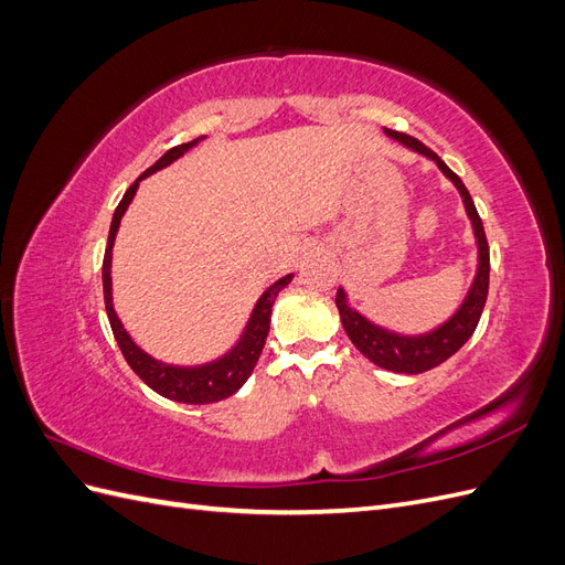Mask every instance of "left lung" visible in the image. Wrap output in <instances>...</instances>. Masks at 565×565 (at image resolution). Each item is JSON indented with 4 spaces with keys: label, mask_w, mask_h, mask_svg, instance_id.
Masks as SVG:
<instances>
[{
    "label": "left lung",
    "mask_w": 565,
    "mask_h": 565,
    "mask_svg": "<svg viewBox=\"0 0 565 565\" xmlns=\"http://www.w3.org/2000/svg\"><path fill=\"white\" fill-rule=\"evenodd\" d=\"M384 134L391 136V139H396L398 143H403L405 148L419 152V156L434 160L440 172L457 185L461 200H465V210L471 218L476 245H478L476 278L469 287L465 301H461V306L455 311L452 318H448L446 322L438 324L436 330L426 332V334H398V332H391L386 328H380V324H374L372 320H367L365 316L351 309L344 289L341 287L337 289V309L341 316V324H344V330H347L349 339L353 341V347L361 351L367 361H372L374 365H380L384 370L403 372V374H419V372L431 370L440 363H446L448 358L465 347L469 337L473 334L478 320H481L486 299H488L490 249H488V241H486L483 221L476 212V204L467 191V185L461 183V179L452 172V169L443 162L431 148H426L422 141L413 139V136L393 131V129H384Z\"/></svg>",
    "instance_id": "obj_1"
}]
</instances>
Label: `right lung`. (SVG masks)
<instances>
[{"label":"right lung","instance_id":"1","mask_svg":"<svg viewBox=\"0 0 565 565\" xmlns=\"http://www.w3.org/2000/svg\"><path fill=\"white\" fill-rule=\"evenodd\" d=\"M204 136L200 139H193L188 143L174 146L172 150H167L164 156L148 167L146 172L136 179L129 191L125 193V198L119 200L117 210L113 214V224H110V233H108V247H106V256H104V299H106V311H108V320H110V328L113 334L117 339V347L122 351L125 361L129 363V367L139 374V377L156 391L160 396L169 398V401H177V403H191V405H204V403H216V401H224L233 393L241 388L247 377L252 374L256 361H259L262 349L266 344V337H268V328H270V309H273V301L280 295V289L287 287L292 282V273L289 276L280 278L273 282L266 292L256 301L254 311L249 316V322L245 332L237 339V344L226 353L216 358L212 363H204V365H195V367H179V365H167L162 361H156V358L148 355L143 349H139L134 344V339L127 334V330L122 328V322H119L115 309H113V280H110V264H113V245H115V235L119 228V221H122L129 202L136 195V188H139L141 179L156 174L158 169L172 164L174 160H179L185 150H191L193 146H198Z\"/></svg>","mask_w":565,"mask_h":565}]
</instances>
